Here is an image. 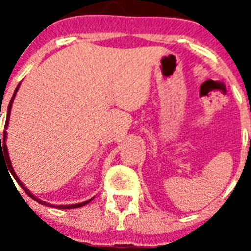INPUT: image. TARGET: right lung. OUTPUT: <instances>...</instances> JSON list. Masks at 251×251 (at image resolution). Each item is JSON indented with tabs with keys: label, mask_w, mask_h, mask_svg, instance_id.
<instances>
[{
	"label": "right lung",
	"mask_w": 251,
	"mask_h": 251,
	"mask_svg": "<svg viewBox=\"0 0 251 251\" xmlns=\"http://www.w3.org/2000/svg\"><path fill=\"white\" fill-rule=\"evenodd\" d=\"M19 88H20V84L16 86V89H15V93H13L12 98H11L10 104H8L7 117H6V124H4V129H7V127H8V121H10V114H11V109H12L13 99H15V97H16V93H17V90H19ZM6 138H7V133H6V130H4L3 136H1V133H0V148H1V150H2V148H3V150H4L3 153H6V163H7V166H8V170H10L11 175H12V176H13V178H15L17 181V183H19V185H20V187H21L22 190H24V191H25L26 194H27L28 196L31 197V199H34V200L36 201V202L41 203V205L50 206V207H57V208H63V210H68V208H76V207H81V206H85L86 203H89L90 201H92L93 199H94V197H92V199H89V200H88V201H84V202H80V203H75V205H59V206H55V205H51V203L45 202V201H43V200H41V199H39V197H36V196H35V195H32V192H31L30 190H28V188L26 187V186L24 185V183H22L21 181H20V178H19V177H17L16 172L13 171L12 165H11L10 157H8L7 146H6ZM1 152H2V151H1ZM0 157H1V153H0Z\"/></svg>",
	"instance_id": "1"
}]
</instances>
